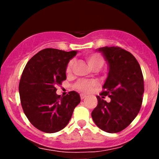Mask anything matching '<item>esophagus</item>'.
<instances>
[{
    "label": "esophagus",
    "instance_id": "34e87169",
    "mask_svg": "<svg viewBox=\"0 0 159 159\" xmlns=\"http://www.w3.org/2000/svg\"><path fill=\"white\" fill-rule=\"evenodd\" d=\"M80 97H81V99H84V98H86V95H85V94H81V95H80Z\"/></svg>",
    "mask_w": 159,
    "mask_h": 159
}]
</instances>
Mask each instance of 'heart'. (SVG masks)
<instances>
[{
    "mask_svg": "<svg viewBox=\"0 0 159 159\" xmlns=\"http://www.w3.org/2000/svg\"><path fill=\"white\" fill-rule=\"evenodd\" d=\"M86 61L89 67L94 70H98L103 67L105 64V59L102 54L98 53H92L86 56ZM74 66V60H70L68 62L66 68V73L70 74ZM97 82L94 81H79L75 84V89L82 93H89L94 88L97 87Z\"/></svg>",
    "mask_w": 159,
    "mask_h": 159,
    "instance_id": "heart-1",
    "label": "heart"
}]
</instances>
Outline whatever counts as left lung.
<instances>
[{
	"label": "left lung",
	"instance_id": "left-lung-1",
	"mask_svg": "<svg viewBox=\"0 0 159 159\" xmlns=\"http://www.w3.org/2000/svg\"><path fill=\"white\" fill-rule=\"evenodd\" d=\"M98 51L108 61L109 71L91 117L99 129L117 133L127 128L141 109L143 75L138 61L129 51L119 47L100 48ZM105 96L110 98V102L104 100Z\"/></svg>",
	"mask_w": 159,
	"mask_h": 159
}]
</instances>
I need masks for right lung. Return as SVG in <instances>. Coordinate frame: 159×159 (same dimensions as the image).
<instances>
[{
	"label": "right lung",
	"instance_id": "right-lung-1",
	"mask_svg": "<svg viewBox=\"0 0 159 159\" xmlns=\"http://www.w3.org/2000/svg\"><path fill=\"white\" fill-rule=\"evenodd\" d=\"M76 54V51L43 49L23 70L19 83L20 104L30 122L40 131L54 133L63 129L81 102L74 91L64 97L56 94V86L66 80L67 65Z\"/></svg>",
	"mask_w": 159,
	"mask_h": 159
}]
</instances>
